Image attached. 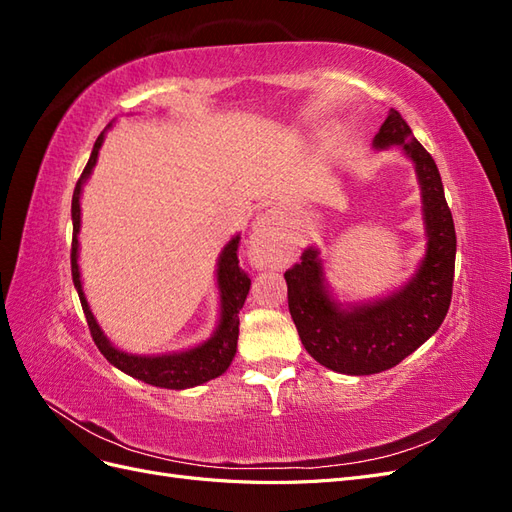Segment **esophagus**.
Returning a JSON list of instances; mask_svg holds the SVG:
<instances>
[{"instance_id": "obj_1", "label": "esophagus", "mask_w": 512, "mask_h": 512, "mask_svg": "<svg viewBox=\"0 0 512 512\" xmlns=\"http://www.w3.org/2000/svg\"><path fill=\"white\" fill-rule=\"evenodd\" d=\"M250 260L256 267H271L280 254V239H277L275 215L271 211L256 218L250 235Z\"/></svg>"}]
</instances>
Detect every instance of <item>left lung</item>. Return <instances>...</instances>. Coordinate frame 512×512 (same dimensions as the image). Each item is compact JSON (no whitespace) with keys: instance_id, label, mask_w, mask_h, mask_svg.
Returning a JSON list of instances; mask_svg holds the SVG:
<instances>
[{"instance_id":"obj_1","label":"left lung","mask_w":512,"mask_h":512,"mask_svg":"<svg viewBox=\"0 0 512 512\" xmlns=\"http://www.w3.org/2000/svg\"><path fill=\"white\" fill-rule=\"evenodd\" d=\"M393 145L414 162L423 194L427 252L412 280L384 299L344 307L331 297L316 247H307L284 273L288 309L305 350L339 374L369 376L404 361L440 329L453 297L457 237L442 179L395 108L374 136L376 149Z\"/></svg>"}]
</instances>
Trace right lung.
I'll use <instances>...</instances> for the list:
<instances>
[{
    "label": "right lung",
    "mask_w": 512,
    "mask_h": 512,
    "mask_svg": "<svg viewBox=\"0 0 512 512\" xmlns=\"http://www.w3.org/2000/svg\"><path fill=\"white\" fill-rule=\"evenodd\" d=\"M104 143V132L98 136V141L91 151V158L83 170L81 179L76 181V188L72 194V280L74 288L79 292V299L83 305V312L89 324L91 337L98 346V350L104 354V359L121 369L123 374H128L136 380H143L151 386H160V389H192L203 382H209L213 378L222 376L230 367L232 359L237 352V339H239V309L245 303L247 292H250L252 280L247 273L239 267V235L232 237L220 254L218 260V288H220V324L215 333L207 339V342L198 344L190 350L183 352H170V354H128L123 350H117L106 335L102 333L100 324L96 322L94 314H91L89 303L85 299L83 284H81V271H79V230H81V192L83 183L89 179L91 168L96 166L98 151Z\"/></svg>",
    "instance_id": "1"
}]
</instances>
